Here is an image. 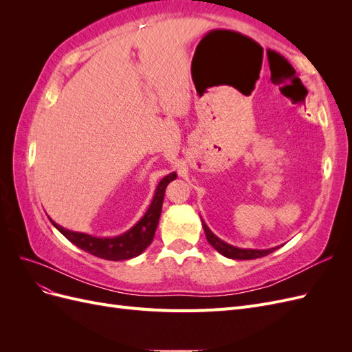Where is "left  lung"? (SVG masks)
Here are the masks:
<instances>
[{
    "label": "left lung",
    "mask_w": 352,
    "mask_h": 352,
    "mask_svg": "<svg viewBox=\"0 0 352 352\" xmlns=\"http://www.w3.org/2000/svg\"><path fill=\"white\" fill-rule=\"evenodd\" d=\"M202 228H204L206 232V236L208 243L211 245L212 248L216 251H219L221 255H225L228 258L232 260H254V258H260L264 257V255H269L270 252L276 251L279 247H274V248H269V250H250V248H238V247H233V245L221 241L220 238H217L214 233H212L208 226L202 220Z\"/></svg>",
    "instance_id": "1"
}]
</instances>
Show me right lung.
I'll return each instance as SVG.
<instances>
[{
	"mask_svg": "<svg viewBox=\"0 0 352 352\" xmlns=\"http://www.w3.org/2000/svg\"><path fill=\"white\" fill-rule=\"evenodd\" d=\"M175 179H176V173H170L160 180V184L155 189V195L151 201L150 207H148V210L145 211L144 217L138 221L133 228L122 233L119 236H113V238L92 236V235H88V233L65 229L63 226L57 225L54 220L51 219L50 220L52 225L57 228V230L61 233V235H65L72 243L76 245L78 248L95 255V257L110 260V261L129 260L142 254L146 250L148 245L153 242L158 220H160V214H162L166 188Z\"/></svg>",
	"mask_w": 352,
	"mask_h": 352,
	"instance_id": "1",
	"label": "right lung"
}]
</instances>
